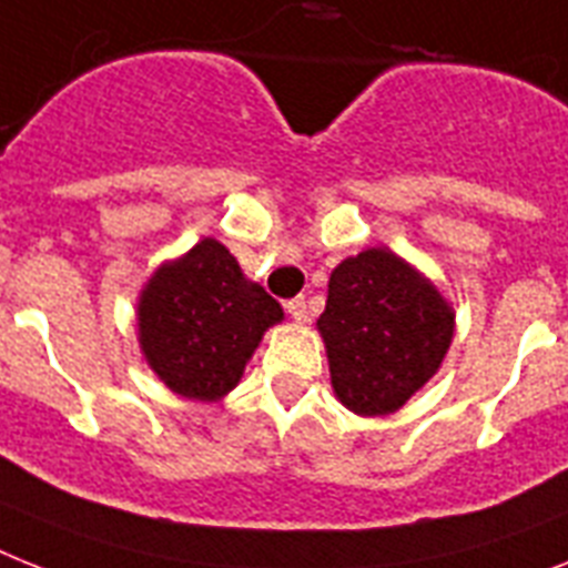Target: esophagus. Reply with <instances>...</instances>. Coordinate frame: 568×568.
<instances>
[{"label":"esophagus","instance_id":"esophagus-1","mask_svg":"<svg viewBox=\"0 0 568 568\" xmlns=\"http://www.w3.org/2000/svg\"><path fill=\"white\" fill-rule=\"evenodd\" d=\"M287 313L295 318V322H307V318H311V304H307L304 295H295V298H290L287 302Z\"/></svg>","mask_w":568,"mask_h":568}]
</instances>
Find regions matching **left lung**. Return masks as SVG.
Segmentation results:
<instances>
[{"label": "left lung", "instance_id": "1", "mask_svg": "<svg viewBox=\"0 0 568 568\" xmlns=\"http://www.w3.org/2000/svg\"><path fill=\"white\" fill-rule=\"evenodd\" d=\"M318 331L336 397L357 415H388L438 372L453 311L395 252L365 250L331 273Z\"/></svg>", "mask_w": 568, "mask_h": 568}]
</instances>
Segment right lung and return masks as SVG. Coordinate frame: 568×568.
Instances as JSON below:
<instances>
[{
    "instance_id": "add662e5",
    "label": "right lung",
    "mask_w": 568,
    "mask_h": 568,
    "mask_svg": "<svg viewBox=\"0 0 568 568\" xmlns=\"http://www.w3.org/2000/svg\"><path fill=\"white\" fill-rule=\"evenodd\" d=\"M281 316V304L243 278L226 246L205 237L150 278L139 336L150 368L176 395L217 400L237 386L264 331Z\"/></svg>"
}]
</instances>
